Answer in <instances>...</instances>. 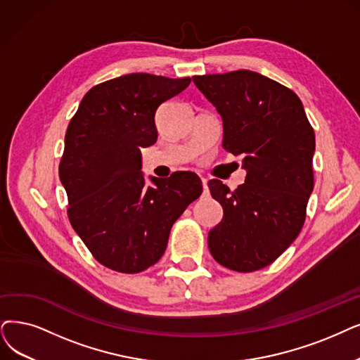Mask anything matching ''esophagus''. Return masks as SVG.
<instances>
[{
  "label": "esophagus",
  "mask_w": 360,
  "mask_h": 360,
  "mask_svg": "<svg viewBox=\"0 0 360 360\" xmlns=\"http://www.w3.org/2000/svg\"><path fill=\"white\" fill-rule=\"evenodd\" d=\"M202 186H204V195L208 196L210 191H208V186H207V179H202Z\"/></svg>",
  "instance_id": "34e87169"
}]
</instances>
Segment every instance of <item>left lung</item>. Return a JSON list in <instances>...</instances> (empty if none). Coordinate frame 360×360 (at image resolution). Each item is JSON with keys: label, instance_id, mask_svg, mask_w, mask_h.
<instances>
[{"label": "left lung", "instance_id": "1", "mask_svg": "<svg viewBox=\"0 0 360 360\" xmlns=\"http://www.w3.org/2000/svg\"><path fill=\"white\" fill-rule=\"evenodd\" d=\"M223 121V149L242 156L245 183L230 192L212 179L223 207L208 247L221 266L254 271L273 263L298 236L313 192L314 131L298 96L258 72L193 77Z\"/></svg>", "mask_w": 360, "mask_h": 360}]
</instances>
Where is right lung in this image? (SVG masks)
Instances as JSON below:
<instances>
[{
  "instance_id": "1",
  "label": "right lung",
  "mask_w": 360,
  "mask_h": 360,
  "mask_svg": "<svg viewBox=\"0 0 360 360\" xmlns=\"http://www.w3.org/2000/svg\"><path fill=\"white\" fill-rule=\"evenodd\" d=\"M191 78L128 74L93 87L68 125L59 177L72 227L98 263L139 273L162 257L169 230L202 193L191 171L168 179L141 171V149L158 140L156 110Z\"/></svg>"
}]
</instances>
